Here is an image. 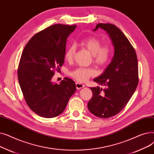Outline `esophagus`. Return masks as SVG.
Segmentation results:
<instances>
[{
	"label": "esophagus",
	"instance_id": "obj_1",
	"mask_svg": "<svg viewBox=\"0 0 154 154\" xmlns=\"http://www.w3.org/2000/svg\"><path fill=\"white\" fill-rule=\"evenodd\" d=\"M75 85H76V88H77V89H80V88H83L84 87V84H82L79 83V82L76 83Z\"/></svg>",
	"mask_w": 154,
	"mask_h": 154
}]
</instances>
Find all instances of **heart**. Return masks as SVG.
I'll return each instance as SVG.
<instances>
[{
    "instance_id": "b5f03b06",
    "label": "heart",
    "mask_w": 154,
    "mask_h": 154,
    "mask_svg": "<svg viewBox=\"0 0 154 154\" xmlns=\"http://www.w3.org/2000/svg\"><path fill=\"white\" fill-rule=\"evenodd\" d=\"M79 45L85 48L92 55L94 63L99 67H103L110 60L112 54V48L108 44H102L100 40L95 36H90L80 40ZM75 53L74 45L70 46L65 54V59L72 62ZM71 77L78 82H86L90 77L96 75L95 70L92 68L78 67L69 72Z\"/></svg>"
}]
</instances>
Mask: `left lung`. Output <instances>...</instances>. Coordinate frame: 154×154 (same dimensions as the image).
Wrapping results in <instances>:
<instances>
[{
	"instance_id": "obj_1",
	"label": "left lung",
	"mask_w": 154,
	"mask_h": 154,
	"mask_svg": "<svg viewBox=\"0 0 154 154\" xmlns=\"http://www.w3.org/2000/svg\"><path fill=\"white\" fill-rule=\"evenodd\" d=\"M99 28L109 34L115 52L104 72L94 79L106 87H91L93 95L87 107L94 116L106 119L119 114L132 97L139 83L138 62L134 48L114 24L99 23L94 31Z\"/></svg>"
}]
</instances>
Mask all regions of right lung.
Wrapping results in <instances>:
<instances>
[{
  "mask_svg": "<svg viewBox=\"0 0 154 154\" xmlns=\"http://www.w3.org/2000/svg\"><path fill=\"white\" fill-rule=\"evenodd\" d=\"M75 25L54 24L38 32L26 44L19 61V85L29 107L45 118L60 115L76 91L73 80L52 82L55 71L64 62L67 38Z\"/></svg>",
  "mask_w": 154,
  "mask_h": 154,
  "instance_id": "add662e5",
  "label": "right lung"
}]
</instances>
